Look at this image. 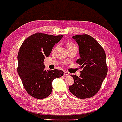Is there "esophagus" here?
I'll return each mask as SVG.
<instances>
[{"label": "esophagus", "mask_w": 122, "mask_h": 122, "mask_svg": "<svg viewBox=\"0 0 122 122\" xmlns=\"http://www.w3.org/2000/svg\"><path fill=\"white\" fill-rule=\"evenodd\" d=\"M64 75L65 76H70V73H69L68 71H65L64 72Z\"/></svg>", "instance_id": "obj_1"}]
</instances>
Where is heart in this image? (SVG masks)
Wrapping results in <instances>:
<instances>
[{
    "instance_id": "b5f03b06",
    "label": "heart",
    "mask_w": 122,
    "mask_h": 122,
    "mask_svg": "<svg viewBox=\"0 0 122 122\" xmlns=\"http://www.w3.org/2000/svg\"><path fill=\"white\" fill-rule=\"evenodd\" d=\"M74 45H73V44H71V43H69L68 44H67V47H70V46H73Z\"/></svg>"
}]
</instances>
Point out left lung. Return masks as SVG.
<instances>
[{"instance_id": "8db88e82", "label": "left lung", "mask_w": 122, "mask_h": 122, "mask_svg": "<svg viewBox=\"0 0 122 122\" xmlns=\"http://www.w3.org/2000/svg\"><path fill=\"white\" fill-rule=\"evenodd\" d=\"M72 39L79 47L80 59L76 62L83 70L79 77L71 75L74 84L69 86V90L79 99L89 98L98 92L107 75L106 54L97 41L89 35H76Z\"/></svg>"}]
</instances>
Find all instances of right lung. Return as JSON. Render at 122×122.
I'll use <instances>...</instances> for the list:
<instances>
[{"label":"right lung","mask_w":122,"mask_h":122,"mask_svg":"<svg viewBox=\"0 0 122 122\" xmlns=\"http://www.w3.org/2000/svg\"><path fill=\"white\" fill-rule=\"evenodd\" d=\"M63 36L37 33L25 39L20 48L17 73L27 92L35 98L49 96L53 80L63 75L61 70H46L43 63L45 57L49 56L53 46Z\"/></svg>","instance_id":"obj_1"}]
</instances>
